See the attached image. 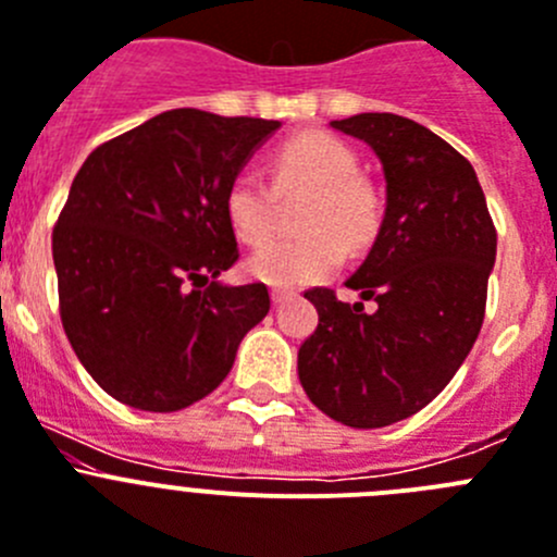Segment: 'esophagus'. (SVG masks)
Returning <instances> with one entry per match:
<instances>
[{
  "label": "esophagus",
  "mask_w": 557,
  "mask_h": 557,
  "mask_svg": "<svg viewBox=\"0 0 557 557\" xmlns=\"http://www.w3.org/2000/svg\"><path fill=\"white\" fill-rule=\"evenodd\" d=\"M294 297H297L294 290H285V288H274L272 290V302L274 305H283V302H288V299H294Z\"/></svg>",
  "instance_id": "esophagus-1"
}]
</instances>
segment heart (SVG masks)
Listing matches in <instances>:
<instances>
[{
    "label": "heart",
    "instance_id": "obj_1",
    "mask_svg": "<svg viewBox=\"0 0 557 557\" xmlns=\"http://www.w3.org/2000/svg\"><path fill=\"white\" fill-rule=\"evenodd\" d=\"M269 186L255 172H238L224 191V216L247 244L263 242L277 224L280 199L299 202L294 238L260 244L247 272L274 288H299L327 277L344 252L369 247L383 222L377 185L358 172V154L344 138L324 129L290 135L269 158Z\"/></svg>",
    "mask_w": 557,
    "mask_h": 557
}]
</instances>
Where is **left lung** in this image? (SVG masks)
<instances>
[{
  "label": "left lung",
  "instance_id": "left-lung-1",
  "mask_svg": "<svg viewBox=\"0 0 557 557\" xmlns=\"http://www.w3.org/2000/svg\"><path fill=\"white\" fill-rule=\"evenodd\" d=\"M363 138L385 172L377 242L347 288L377 302H341L308 288L319 324L299 347V383L335 422L374 430L433 403L472 352L497 258L472 163L422 124L394 113L333 122Z\"/></svg>",
  "mask_w": 557,
  "mask_h": 557
}]
</instances>
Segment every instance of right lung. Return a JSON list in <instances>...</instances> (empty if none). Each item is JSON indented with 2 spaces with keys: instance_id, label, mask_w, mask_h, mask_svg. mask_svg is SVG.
I'll list each match as a JSON object with an SVG mask.
<instances>
[{
  "instance_id": "1",
  "label": "right lung",
  "mask_w": 557,
  "mask_h": 557,
  "mask_svg": "<svg viewBox=\"0 0 557 557\" xmlns=\"http://www.w3.org/2000/svg\"><path fill=\"white\" fill-rule=\"evenodd\" d=\"M277 127L177 108L99 144L79 166L52 230L60 322L119 403L152 413L199 403L272 308L267 283L216 277L238 260L227 183Z\"/></svg>"
}]
</instances>
